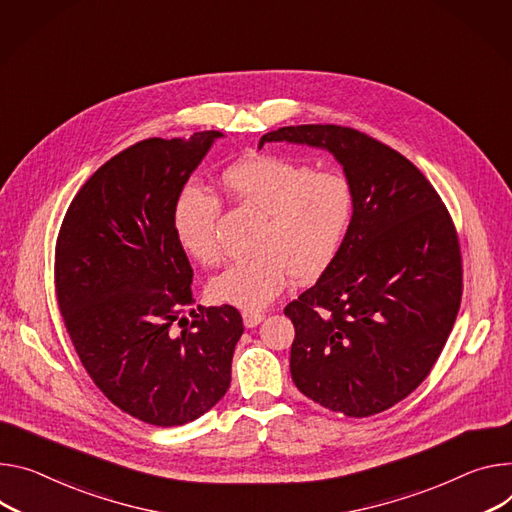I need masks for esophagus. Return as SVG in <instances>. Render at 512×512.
Segmentation results:
<instances>
[{
    "label": "esophagus",
    "instance_id": "34e87169",
    "mask_svg": "<svg viewBox=\"0 0 512 512\" xmlns=\"http://www.w3.org/2000/svg\"><path fill=\"white\" fill-rule=\"evenodd\" d=\"M261 320H263V314H261V312H255V310H245V312H243V322H245L247 329L257 327V324H259Z\"/></svg>",
    "mask_w": 512,
    "mask_h": 512
}]
</instances>
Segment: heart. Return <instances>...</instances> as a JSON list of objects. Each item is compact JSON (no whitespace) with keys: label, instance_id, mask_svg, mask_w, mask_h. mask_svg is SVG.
Returning <instances> with one entry per match:
<instances>
[{"label":"heart","instance_id":"1","mask_svg":"<svg viewBox=\"0 0 512 512\" xmlns=\"http://www.w3.org/2000/svg\"><path fill=\"white\" fill-rule=\"evenodd\" d=\"M224 194L241 208L261 214L253 257L232 263L210 282L216 302L259 310L282 294L288 282L306 284L339 257L355 214V190L339 171L257 155L230 165L220 179ZM220 200L204 185H185L173 206V230L194 261L216 265Z\"/></svg>","mask_w":512,"mask_h":512}]
</instances>
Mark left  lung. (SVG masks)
Returning a JSON list of instances; mask_svg holds the SVG:
<instances>
[{
    "label": "left lung",
    "mask_w": 512,
    "mask_h": 512,
    "mask_svg": "<svg viewBox=\"0 0 512 512\" xmlns=\"http://www.w3.org/2000/svg\"><path fill=\"white\" fill-rule=\"evenodd\" d=\"M327 149L355 190L335 263L290 302L296 388L345 416L392 408L431 374L461 304L455 224L431 181L404 155L349 126H284L265 143Z\"/></svg>",
    "instance_id": "8db88e82"
}]
</instances>
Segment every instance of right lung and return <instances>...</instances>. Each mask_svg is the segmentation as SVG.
<instances>
[{"label": "right lung", "instance_id": "right-lung-1", "mask_svg": "<svg viewBox=\"0 0 512 512\" xmlns=\"http://www.w3.org/2000/svg\"><path fill=\"white\" fill-rule=\"evenodd\" d=\"M222 132L147 138L106 161L73 198L55 249L65 329L94 384L155 427L208 412L230 386L243 335L235 306L192 308L194 269L173 230L185 181Z\"/></svg>", "mask_w": 512, "mask_h": 512}]
</instances>
